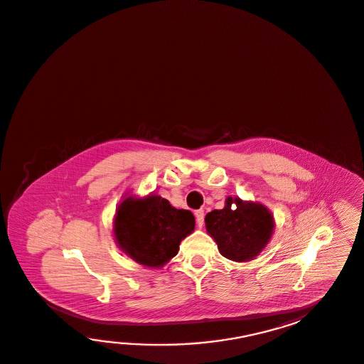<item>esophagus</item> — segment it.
<instances>
[{
    "label": "esophagus",
    "instance_id": "obj_1",
    "mask_svg": "<svg viewBox=\"0 0 364 364\" xmlns=\"http://www.w3.org/2000/svg\"><path fill=\"white\" fill-rule=\"evenodd\" d=\"M194 215H196V220H197V224H198V227L200 228L203 225V220H205V211L200 208V210H197L194 213Z\"/></svg>",
    "mask_w": 364,
    "mask_h": 364
}]
</instances>
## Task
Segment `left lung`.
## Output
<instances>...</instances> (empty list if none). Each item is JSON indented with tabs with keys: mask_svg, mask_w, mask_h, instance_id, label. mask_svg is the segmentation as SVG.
I'll use <instances>...</instances> for the list:
<instances>
[{
	"mask_svg": "<svg viewBox=\"0 0 364 364\" xmlns=\"http://www.w3.org/2000/svg\"><path fill=\"white\" fill-rule=\"evenodd\" d=\"M205 223L223 257L235 262H249L259 255L274 228V216L266 206L238 197H227L224 208L208 213Z\"/></svg>",
	"mask_w": 364,
	"mask_h": 364,
	"instance_id": "8db88e82",
	"label": "left lung"
}]
</instances>
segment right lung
<instances>
[{"mask_svg":"<svg viewBox=\"0 0 364 364\" xmlns=\"http://www.w3.org/2000/svg\"><path fill=\"white\" fill-rule=\"evenodd\" d=\"M194 225L189 210H178L161 196H129L117 210L114 237L134 262L159 268L178 254L181 240L193 232Z\"/></svg>","mask_w":364,"mask_h":364,"instance_id":"1","label":"right lung"}]
</instances>
